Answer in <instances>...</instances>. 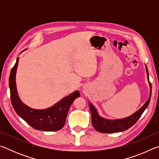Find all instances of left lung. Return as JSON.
I'll return each mask as SVG.
<instances>
[{
  "label": "left lung",
  "mask_w": 159,
  "mask_h": 159,
  "mask_svg": "<svg viewBox=\"0 0 159 159\" xmlns=\"http://www.w3.org/2000/svg\"><path fill=\"white\" fill-rule=\"evenodd\" d=\"M146 69L148 80H149V83L151 88L149 98L146 102V103L144 104L143 107L139 109L138 111L134 113V114L131 115L130 116L118 120H107L105 119V118H103L99 116L98 112L95 108V107H94L91 103H88L91 112V116H92V124L94 128H95L97 131H98L99 133H118V132H122L128 130V128L132 127L134 123L138 121L139 118L141 117L142 114H143L144 110L147 109V107L149 105L151 95H152V84H151V83L149 81V72H148L147 66Z\"/></svg>",
  "instance_id": "1"
}]
</instances>
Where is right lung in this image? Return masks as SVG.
<instances>
[{
    "label": "right lung",
    "mask_w": 159,
    "mask_h": 159,
    "mask_svg": "<svg viewBox=\"0 0 159 159\" xmlns=\"http://www.w3.org/2000/svg\"><path fill=\"white\" fill-rule=\"evenodd\" d=\"M19 57L10 71L9 86L10 99L15 111L29 125L38 130L56 131L63 128L70 106L76 98L80 96L79 91H75L65 97L55 105L46 109L38 110L29 108L23 104L17 95L15 83V75Z\"/></svg>",
    "instance_id": "obj_1"
}]
</instances>
